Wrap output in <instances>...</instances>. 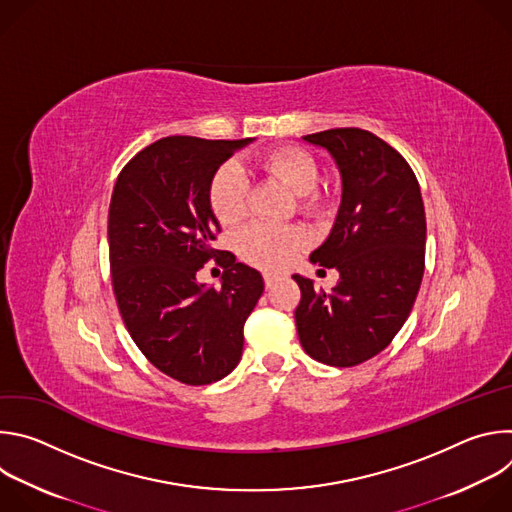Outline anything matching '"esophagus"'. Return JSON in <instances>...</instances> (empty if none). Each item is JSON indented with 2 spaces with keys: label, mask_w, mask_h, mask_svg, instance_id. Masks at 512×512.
Returning <instances> with one entry per match:
<instances>
[{
  "label": "esophagus",
  "mask_w": 512,
  "mask_h": 512,
  "mask_svg": "<svg viewBox=\"0 0 512 512\" xmlns=\"http://www.w3.org/2000/svg\"><path fill=\"white\" fill-rule=\"evenodd\" d=\"M263 279H265V287H269V289H271V287L277 283V279H279V277H277L275 273H265V275H263Z\"/></svg>",
  "instance_id": "1"
}]
</instances>
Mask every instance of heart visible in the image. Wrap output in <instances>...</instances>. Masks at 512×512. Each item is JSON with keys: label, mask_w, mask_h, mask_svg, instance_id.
Masks as SVG:
<instances>
[{"label": "heart", "mask_w": 512, "mask_h": 512, "mask_svg": "<svg viewBox=\"0 0 512 512\" xmlns=\"http://www.w3.org/2000/svg\"><path fill=\"white\" fill-rule=\"evenodd\" d=\"M259 168L271 178L300 198V206L306 212H318L324 208V196L316 192L318 164L300 148H277L263 154L257 160ZM210 208L223 225H235L247 212V178L237 162H225L210 180L208 188ZM308 239L302 231L289 227L251 225L239 237V253L245 261L279 271L289 267L306 247Z\"/></svg>", "instance_id": "b5f03b06"}]
</instances>
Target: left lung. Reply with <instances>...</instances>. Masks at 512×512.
Here are the masks:
<instances>
[{
    "label": "left lung",
    "instance_id": "1",
    "mask_svg": "<svg viewBox=\"0 0 512 512\" xmlns=\"http://www.w3.org/2000/svg\"><path fill=\"white\" fill-rule=\"evenodd\" d=\"M304 141L334 160L342 196L326 241L310 261L336 267L332 291L294 275L304 350L330 367H354L389 346L411 314L425 265V210L417 178L371 131L338 127Z\"/></svg>",
    "mask_w": 512,
    "mask_h": 512
}]
</instances>
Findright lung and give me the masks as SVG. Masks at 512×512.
<instances>
[{
    "label": "right lung",
    "instance_id": "obj_1",
    "mask_svg": "<svg viewBox=\"0 0 512 512\" xmlns=\"http://www.w3.org/2000/svg\"><path fill=\"white\" fill-rule=\"evenodd\" d=\"M251 141L158 139L113 188L107 233L121 318L143 356L184 385L221 381L237 367L245 320L263 294L257 269L212 249L221 225L208 200L214 172ZM212 256L226 267L221 288L195 279Z\"/></svg>",
    "mask_w": 512,
    "mask_h": 512
}]
</instances>
